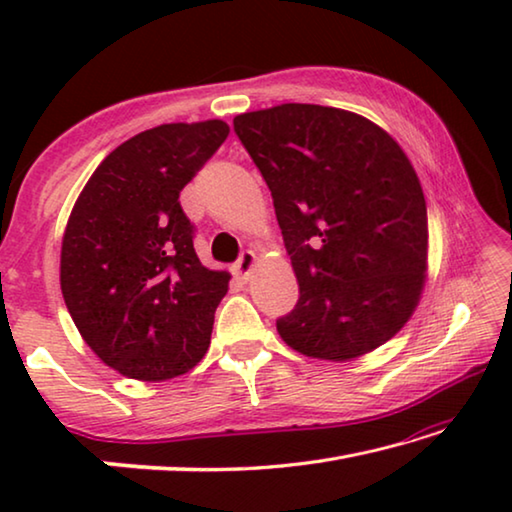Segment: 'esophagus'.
Returning a JSON list of instances; mask_svg holds the SVG:
<instances>
[{"label": "esophagus", "mask_w": 512, "mask_h": 512, "mask_svg": "<svg viewBox=\"0 0 512 512\" xmlns=\"http://www.w3.org/2000/svg\"><path fill=\"white\" fill-rule=\"evenodd\" d=\"M255 262H257V255L253 253V250H244V253L239 255L237 264H235V271H237L241 280H248V275H250V271H253Z\"/></svg>", "instance_id": "esophagus-1"}]
</instances>
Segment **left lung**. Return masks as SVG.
Segmentation results:
<instances>
[{"label":"left lung","instance_id":"left-lung-1","mask_svg":"<svg viewBox=\"0 0 512 512\" xmlns=\"http://www.w3.org/2000/svg\"><path fill=\"white\" fill-rule=\"evenodd\" d=\"M273 196L300 298L277 332L348 361L400 332L427 268V203L391 135L354 112L282 103L232 121Z\"/></svg>","mask_w":512,"mask_h":512}]
</instances>
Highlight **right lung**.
<instances>
[{
  "mask_svg": "<svg viewBox=\"0 0 512 512\" xmlns=\"http://www.w3.org/2000/svg\"><path fill=\"white\" fill-rule=\"evenodd\" d=\"M228 133L210 119L131 137L99 164L69 216L65 305L85 343L121 375L178 377L210 348L230 275L201 264L178 196Z\"/></svg>",
  "mask_w": 512,
  "mask_h": 512,
  "instance_id": "add662e5",
  "label": "right lung"
}]
</instances>
